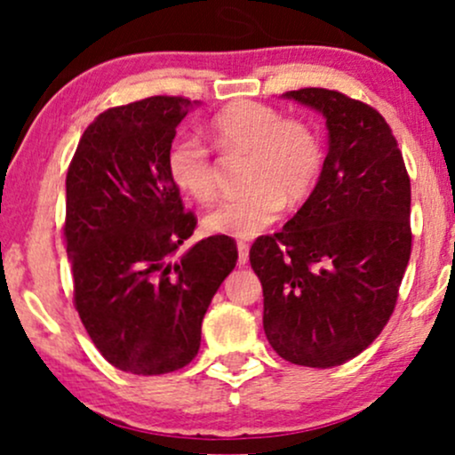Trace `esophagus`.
Returning <instances> with one entry per match:
<instances>
[{
	"label": "esophagus",
	"mask_w": 455,
	"mask_h": 455,
	"mask_svg": "<svg viewBox=\"0 0 455 455\" xmlns=\"http://www.w3.org/2000/svg\"><path fill=\"white\" fill-rule=\"evenodd\" d=\"M249 261V244L244 240H238V266H244Z\"/></svg>",
	"instance_id": "34e87169"
}]
</instances>
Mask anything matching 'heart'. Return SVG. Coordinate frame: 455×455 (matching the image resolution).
<instances>
[{
	"mask_svg": "<svg viewBox=\"0 0 455 455\" xmlns=\"http://www.w3.org/2000/svg\"><path fill=\"white\" fill-rule=\"evenodd\" d=\"M211 136L226 153L247 155L243 196L223 202L204 219L206 229L234 238H253L276 221L287 204L308 200L323 168V144L313 125L285 119L275 106L240 100L211 119ZM170 180L191 200L217 197V168L200 138L176 136L165 153Z\"/></svg>",
	"mask_w": 455,
	"mask_h": 455,
	"instance_id": "1",
	"label": "heart"
}]
</instances>
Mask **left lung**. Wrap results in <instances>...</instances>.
I'll return each mask as SVG.
<instances>
[{"label": "left lung", "mask_w": 455, "mask_h": 455, "mask_svg": "<svg viewBox=\"0 0 455 455\" xmlns=\"http://www.w3.org/2000/svg\"><path fill=\"white\" fill-rule=\"evenodd\" d=\"M325 116L330 151L315 191L249 251L264 332L283 360L332 368L381 334L411 258V179L381 112L334 89L287 91Z\"/></svg>", "instance_id": "obj_1"}]
</instances>
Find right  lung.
Wrapping results in <instances>:
<instances>
[{
    "label": "right lung",
    "instance_id": "1",
    "mask_svg": "<svg viewBox=\"0 0 455 455\" xmlns=\"http://www.w3.org/2000/svg\"><path fill=\"white\" fill-rule=\"evenodd\" d=\"M189 108L180 95H153L104 110L66 176L74 307L100 354L132 375L194 360L208 304L238 259L229 236L179 253L197 219L170 180L165 153Z\"/></svg>",
    "mask_w": 455,
    "mask_h": 455
}]
</instances>
